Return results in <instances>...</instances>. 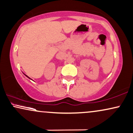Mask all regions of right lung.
Instances as JSON below:
<instances>
[{
  "label": "right lung",
  "instance_id": "right-lung-1",
  "mask_svg": "<svg viewBox=\"0 0 133 133\" xmlns=\"http://www.w3.org/2000/svg\"><path fill=\"white\" fill-rule=\"evenodd\" d=\"M24 75H25V76H26V77H28V78H29V79H31L30 78V77H28V76H27V75H25V74H24Z\"/></svg>",
  "mask_w": 133,
  "mask_h": 133
}]
</instances>
